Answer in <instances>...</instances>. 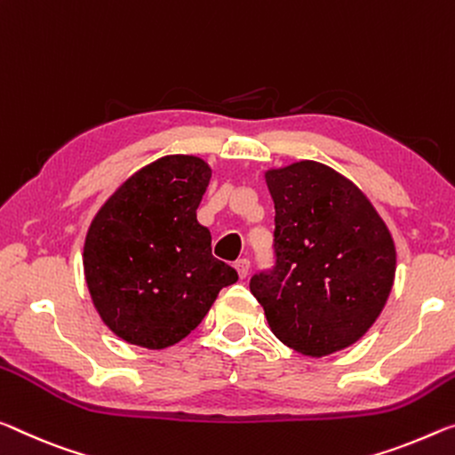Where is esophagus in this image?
<instances>
[{
  "label": "esophagus",
  "instance_id": "obj_1",
  "mask_svg": "<svg viewBox=\"0 0 455 455\" xmlns=\"http://www.w3.org/2000/svg\"><path fill=\"white\" fill-rule=\"evenodd\" d=\"M234 268L237 272V276L240 278H246L248 276V270H250V260H246V258H242V260H237L234 264Z\"/></svg>",
  "mask_w": 455,
  "mask_h": 455
}]
</instances>
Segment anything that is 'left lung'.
I'll return each instance as SVG.
<instances>
[{"label":"left lung","instance_id":"left-lung-1","mask_svg":"<svg viewBox=\"0 0 455 455\" xmlns=\"http://www.w3.org/2000/svg\"><path fill=\"white\" fill-rule=\"evenodd\" d=\"M276 264L250 291L272 333L303 355L352 346L387 305L396 250L387 223L344 174L315 160L264 171Z\"/></svg>","mask_w":455,"mask_h":455}]
</instances>
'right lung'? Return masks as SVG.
Listing matches in <instances>:
<instances>
[{
    "mask_svg": "<svg viewBox=\"0 0 455 455\" xmlns=\"http://www.w3.org/2000/svg\"><path fill=\"white\" fill-rule=\"evenodd\" d=\"M212 166L169 155L142 166L109 195L87 229L85 283L117 338L164 349L197 327L237 272L212 254L197 207Z\"/></svg>",
    "mask_w": 455,
    "mask_h": 455,
    "instance_id": "obj_1",
    "label": "right lung"
}]
</instances>
